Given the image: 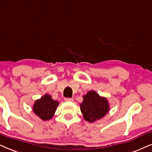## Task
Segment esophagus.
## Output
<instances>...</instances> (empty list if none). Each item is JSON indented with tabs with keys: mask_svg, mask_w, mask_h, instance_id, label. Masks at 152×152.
Listing matches in <instances>:
<instances>
[{
	"mask_svg": "<svg viewBox=\"0 0 152 152\" xmlns=\"http://www.w3.org/2000/svg\"><path fill=\"white\" fill-rule=\"evenodd\" d=\"M64 101H65V102H74V99L73 98H64Z\"/></svg>",
	"mask_w": 152,
	"mask_h": 152,
	"instance_id": "obj_1",
	"label": "esophagus"
}]
</instances>
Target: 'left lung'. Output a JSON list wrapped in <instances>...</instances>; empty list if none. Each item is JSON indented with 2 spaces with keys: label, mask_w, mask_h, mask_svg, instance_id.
<instances>
[{
  "label": "left lung",
  "mask_w": 152,
  "mask_h": 152,
  "mask_svg": "<svg viewBox=\"0 0 152 152\" xmlns=\"http://www.w3.org/2000/svg\"><path fill=\"white\" fill-rule=\"evenodd\" d=\"M80 106L83 118L89 122L102 118L109 110L106 99L101 97L94 91H90L83 96V101Z\"/></svg>",
  "instance_id": "obj_1"
}]
</instances>
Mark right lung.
<instances>
[{
  "mask_svg": "<svg viewBox=\"0 0 152 152\" xmlns=\"http://www.w3.org/2000/svg\"><path fill=\"white\" fill-rule=\"evenodd\" d=\"M59 104L58 101H54L48 94H45L40 99L35 102L33 111L42 120H48L52 118Z\"/></svg>",
  "mask_w": 152,
  "mask_h": 152,
  "instance_id": "obj_1",
  "label": "right lung"
}]
</instances>
